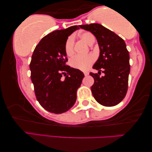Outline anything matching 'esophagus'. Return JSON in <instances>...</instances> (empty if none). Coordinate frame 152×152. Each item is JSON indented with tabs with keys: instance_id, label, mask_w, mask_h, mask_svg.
I'll return each mask as SVG.
<instances>
[{
	"instance_id": "obj_1",
	"label": "esophagus",
	"mask_w": 152,
	"mask_h": 152,
	"mask_svg": "<svg viewBox=\"0 0 152 152\" xmlns=\"http://www.w3.org/2000/svg\"><path fill=\"white\" fill-rule=\"evenodd\" d=\"M83 73H84V75H85V76H87V75H89L88 72H83Z\"/></svg>"
}]
</instances>
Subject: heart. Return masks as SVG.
<instances>
[{
    "label": "heart",
    "mask_w": 152,
    "mask_h": 152,
    "mask_svg": "<svg viewBox=\"0 0 152 152\" xmlns=\"http://www.w3.org/2000/svg\"><path fill=\"white\" fill-rule=\"evenodd\" d=\"M80 38L82 40L84 41L88 45H91L94 41V36L89 32H84L80 35ZM74 44L75 38L73 36H69L66 39L64 43V49L66 56H72L74 54ZM95 56L93 54H88L86 56H76L71 60V64L75 69H79L81 71H86L88 69L91 64L95 61Z\"/></svg>",
    "instance_id": "heart-1"
}]
</instances>
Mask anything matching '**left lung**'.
Returning <instances> with one entry per match:
<instances>
[{
  "instance_id": "8db88e82",
  "label": "left lung",
  "mask_w": 152,
  "mask_h": 152,
  "mask_svg": "<svg viewBox=\"0 0 152 152\" xmlns=\"http://www.w3.org/2000/svg\"><path fill=\"white\" fill-rule=\"evenodd\" d=\"M81 28L96 36L99 48V56L93 68L98 73H90L94 79L91 90L101 105H117L126 96L130 73L129 53L125 41L110 29L98 23L81 25ZM100 71L104 75L99 77Z\"/></svg>"
}]
</instances>
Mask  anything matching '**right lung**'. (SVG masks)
Here are the masks:
<instances>
[{
	"label": "right lung",
	"instance_id": "right-lung-1",
	"mask_svg": "<svg viewBox=\"0 0 152 152\" xmlns=\"http://www.w3.org/2000/svg\"><path fill=\"white\" fill-rule=\"evenodd\" d=\"M78 29L74 26L51 32L39 41L32 54L29 69L35 94L50 113H65L75 103L84 74L66 65L64 46L68 36Z\"/></svg>",
	"mask_w": 152,
	"mask_h": 152
}]
</instances>
